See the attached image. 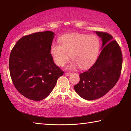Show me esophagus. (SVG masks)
<instances>
[{
  "label": "esophagus",
  "instance_id": "34e87169",
  "mask_svg": "<svg viewBox=\"0 0 131 131\" xmlns=\"http://www.w3.org/2000/svg\"><path fill=\"white\" fill-rule=\"evenodd\" d=\"M65 74L66 75L69 76V75H70L71 74V73H65Z\"/></svg>",
  "mask_w": 131,
  "mask_h": 131
}]
</instances>
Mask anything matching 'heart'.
Wrapping results in <instances>:
<instances>
[{"instance_id": "heart-1", "label": "heart", "mask_w": 131, "mask_h": 131, "mask_svg": "<svg viewBox=\"0 0 131 131\" xmlns=\"http://www.w3.org/2000/svg\"><path fill=\"white\" fill-rule=\"evenodd\" d=\"M100 49V42L96 36L75 33L61 37L60 44L53 43L51 53L58 66L65 65L71 54L74 62L70 68L79 66L81 69H87L96 61Z\"/></svg>"}]
</instances>
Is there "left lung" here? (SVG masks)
Here are the masks:
<instances>
[{"instance_id": "obj_1", "label": "left lung", "mask_w": 131, "mask_h": 131, "mask_svg": "<svg viewBox=\"0 0 131 131\" xmlns=\"http://www.w3.org/2000/svg\"><path fill=\"white\" fill-rule=\"evenodd\" d=\"M96 33L102 39V51L93 65L80 74V81L74 86L82 98L89 101L100 98L114 87L123 62L121 47L112 36L105 32Z\"/></svg>"}]
</instances>
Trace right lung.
<instances>
[{
	"label": "right lung",
	"instance_id": "obj_1",
	"mask_svg": "<svg viewBox=\"0 0 131 131\" xmlns=\"http://www.w3.org/2000/svg\"><path fill=\"white\" fill-rule=\"evenodd\" d=\"M54 35L53 32L46 31L24 36L11 51L9 68L13 84L30 100L46 99L63 74L51 53Z\"/></svg>",
	"mask_w": 131,
	"mask_h": 131
}]
</instances>
